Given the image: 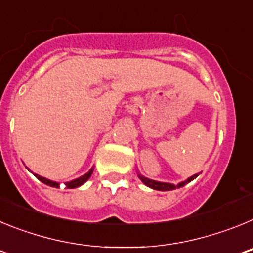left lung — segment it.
Masks as SVG:
<instances>
[{
  "label": "left lung",
  "mask_w": 253,
  "mask_h": 253,
  "mask_svg": "<svg viewBox=\"0 0 253 253\" xmlns=\"http://www.w3.org/2000/svg\"><path fill=\"white\" fill-rule=\"evenodd\" d=\"M199 176V173H196V175L191 176L190 178H187L186 181H184V182H181V184H178L177 186L176 185H172V184H166V182H158V181H153V180H149V178L144 177V176H140L139 175V178L142 180L143 184H146L147 186H149L151 189H154V190H160V191H169V190H175V189H178V187H182L185 186V185L187 184V182H190V181H193L194 178H196Z\"/></svg>",
  "instance_id": "1"
}]
</instances>
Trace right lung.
Wrapping results in <instances>:
<instances>
[{
  "instance_id": "obj_1",
  "label": "right lung",
  "mask_w": 253,
  "mask_h": 253,
  "mask_svg": "<svg viewBox=\"0 0 253 253\" xmlns=\"http://www.w3.org/2000/svg\"><path fill=\"white\" fill-rule=\"evenodd\" d=\"M92 172H93V169H90V172H87L86 175H84V176H81V177L76 178V180H73V181H69V182H67V184H66V189H75V187L81 186L82 184H84V182H86V181L88 180V178H90V176L92 175ZM34 175L37 176V177L39 178V180L42 181L43 184L49 185V186H51V187H59V184H58V182H54V181H50V180H48V178H45V177H42V176L37 175V173H34Z\"/></svg>"
}]
</instances>
